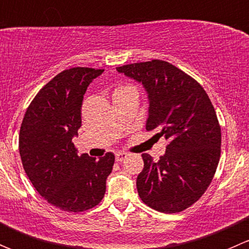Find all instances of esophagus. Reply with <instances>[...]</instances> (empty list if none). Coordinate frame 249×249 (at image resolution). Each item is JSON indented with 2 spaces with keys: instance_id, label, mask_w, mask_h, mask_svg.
I'll use <instances>...</instances> for the list:
<instances>
[{
  "instance_id": "1",
  "label": "esophagus",
  "mask_w": 249,
  "mask_h": 249,
  "mask_svg": "<svg viewBox=\"0 0 249 249\" xmlns=\"http://www.w3.org/2000/svg\"><path fill=\"white\" fill-rule=\"evenodd\" d=\"M126 158H127L126 153L119 152V153H117V154H115V160H117V162H122L123 160H125Z\"/></svg>"
}]
</instances>
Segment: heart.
Here are the masks:
<instances>
[{
  "label": "heart",
  "mask_w": 249,
  "mask_h": 249,
  "mask_svg": "<svg viewBox=\"0 0 249 249\" xmlns=\"http://www.w3.org/2000/svg\"><path fill=\"white\" fill-rule=\"evenodd\" d=\"M122 88H124V87H122ZM122 88H118V89H117V90H119V89H122Z\"/></svg>",
  "instance_id": "heart-1"
}]
</instances>
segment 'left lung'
<instances>
[{"label": "left lung", "instance_id": "1", "mask_svg": "<svg viewBox=\"0 0 249 249\" xmlns=\"http://www.w3.org/2000/svg\"><path fill=\"white\" fill-rule=\"evenodd\" d=\"M117 71L142 83L149 99L145 129L169 141L157 162L142 154L137 192L143 202L162 213L195 203L214 177L222 134L214 107L194 78L162 60L136 62Z\"/></svg>", "mask_w": 249, "mask_h": 249}]
</instances>
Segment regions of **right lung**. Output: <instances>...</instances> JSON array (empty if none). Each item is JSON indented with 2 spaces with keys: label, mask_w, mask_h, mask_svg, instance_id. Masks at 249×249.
<instances>
[{
  "label": "right lung",
  "mask_w": 249,
  "mask_h": 249,
  "mask_svg": "<svg viewBox=\"0 0 249 249\" xmlns=\"http://www.w3.org/2000/svg\"><path fill=\"white\" fill-rule=\"evenodd\" d=\"M102 72L89 67L60 72L37 92L20 126L22 167L38 194L61 211L84 212L106 193L114 154L99 160L78 155L72 142L82 126L83 96Z\"/></svg>",
  "instance_id": "1"
}]
</instances>
